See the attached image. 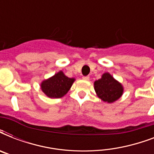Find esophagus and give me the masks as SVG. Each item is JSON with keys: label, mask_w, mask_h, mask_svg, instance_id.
<instances>
[{"label": "esophagus", "mask_w": 154, "mask_h": 154, "mask_svg": "<svg viewBox=\"0 0 154 154\" xmlns=\"http://www.w3.org/2000/svg\"><path fill=\"white\" fill-rule=\"evenodd\" d=\"M82 79L85 80V81H89V76H84V77H82Z\"/></svg>", "instance_id": "34e87169"}]
</instances>
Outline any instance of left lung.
I'll list each match as a JSON object with an SVG mask.
<instances>
[{"instance_id": "left-lung-1", "label": "left lung", "mask_w": 154, "mask_h": 154, "mask_svg": "<svg viewBox=\"0 0 154 154\" xmlns=\"http://www.w3.org/2000/svg\"><path fill=\"white\" fill-rule=\"evenodd\" d=\"M94 89L97 96L103 101L112 103L119 99L123 93V87L108 72L102 75L101 79L94 82Z\"/></svg>"}]
</instances>
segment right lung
Segmentation results:
<instances>
[{
    "mask_svg": "<svg viewBox=\"0 0 154 154\" xmlns=\"http://www.w3.org/2000/svg\"><path fill=\"white\" fill-rule=\"evenodd\" d=\"M74 82V78L66 77L60 71L53 77L42 83V89L45 94L51 98H60L67 94Z\"/></svg>",
    "mask_w": 154,
    "mask_h": 154,
    "instance_id": "add662e5",
    "label": "right lung"
}]
</instances>
